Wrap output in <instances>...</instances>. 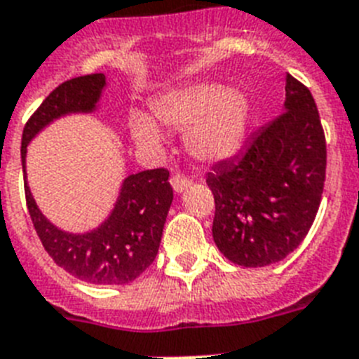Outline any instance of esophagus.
<instances>
[{"label": "esophagus", "instance_id": "esophagus-1", "mask_svg": "<svg viewBox=\"0 0 359 359\" xmlns=\"http://www.w3.org/2000/svg\"><path fill=\"white\" fill-rule=\"evenodd\" d=\"M171 186L177 194H182L184 189H188L191 186V179L186 177V175H173L171 177Z\"/></svg>", "mask_w": 359, "mask_h": 359}]
</instances>
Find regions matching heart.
I'll return each instance as SVG.
<instances>
[{
	"mask_svg": "<svg viewBox=\"0 0 359 359\" xmlns=\"http://www.w3.org/2000/svg\"><path fill=\"white\" fill-rule=\"evenodd\" d=\"M154 114L164 125L189 129L188 144L195 156L217 162L234 154L245 136L249 97L219 83H195L160 95ZM129 127L138 144L154 147L162 142V130L149 114L133 112Z\"/></svg>",
	"mask_w": 359,
	"mask_h": 359,
	"instance_id": "1",
	"label": "heart"
}]
</instances>
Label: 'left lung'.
<instances>
[{
    "instance_id": "8db88e82",
    "label": "left lung",
    "mask_w": 359,
    "mask_h": 359,
    "mask_svg": "<svg viewBox=\"0 0 359 359\" xmlns=\"http://www.w3.org/2000/svg\"><path fill=\"white\" fill-rule=\"evenodd\" d=\"M284 110L256 130L206 184L215 201L217 249L243 267L284 260L301 245L321 205L326 142L311 92L285 75Z\"/></svg>"
}]
</instances>
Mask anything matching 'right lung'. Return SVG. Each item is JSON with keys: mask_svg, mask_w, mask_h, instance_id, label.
<instances>
[{"mask_svg": "<svg viewBox=\"0 0 359 359\" xmlns=\"http://www.w3.org/2000/svg\"><path fill=\"white\" fill-rule=\"evenodd\" d=\"M104 86V74L83 75L58 84L25 123L22 168L29 215L55 264L88 284L123 285L138 278L158 255L162 230L173 201V188L168 180L170 171L158 168L129 175L109 217L84 234L57 229L40 212L25 175L29 142L53 119L66 114L94 112Z\"/></svg>", "mask_w": 359, "mask_h": 359, "instance_id": "1", "label": "right lung"}]
</instances>
